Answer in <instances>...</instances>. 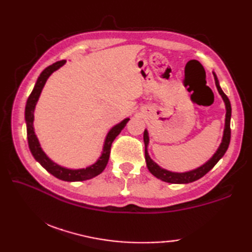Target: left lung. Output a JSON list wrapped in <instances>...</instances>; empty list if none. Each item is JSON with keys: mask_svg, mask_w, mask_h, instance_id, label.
Listing matches in <instances>:
<instances>
[{"mask_svg": "<svg viewBox=\"0 0 252 252\" xmlns=\"http://www.w3.org/2000/svg\"><path fill=\"white\" fill-rule=\"evenodd\" d=\"M213 77H215V81L217 89L219 91V94L221 95V97L225 104V125H224V131H223V137H222V142L220 144V146L217 149V152L213 154V156L208 160L207 162L201 164L200 167H198L196 169H192L189 171H186V172H173V171H169L167 169H163L160 167L159 164H157L154 160L151 158L148 154V144H149V134L148 131L145 129L144 131V143H145V160H146V165L147 169L149 170L154 176H156L157 179L161 180L163 182H168V183H172V184H187V183H191V182L199 180L202 178L203 175L208 173L215 165L217 162L220 160L224 154L226 153L228 145H229V141H231V116H232V107L231 103H229V99L227 96L224 94L222 91L220 83H219V80L217 74L213 72Z\"/></svg>", "mask_w": 252, "mask_h": 252, "instance_id": "1", "label": "left lung"}]
</instances>
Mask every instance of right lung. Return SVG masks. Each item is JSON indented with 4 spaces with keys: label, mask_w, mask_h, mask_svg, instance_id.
I'll return each mask as SVG.
<instances>
[{
    "label": "right lung",
    "mask_w": 252,
    "mask_h": 252,
    "mask_svg": "<svg viewBox=\"0 0 252 252\" xmlns=\"http://www.w3.org/2000/svg\"><path fill=\"white\" fill-rule=\"evenodd\" d=\"M65 63H66V61H61L53 63V65L46 67L44 70L41 72L39 78H37L36 82L34 84V88L32 90L28 99H27L26 109H25V121L27 125V138H28L29 149L32 154V156L34 157L36 161L39 162L42 167L47 171V172L51 173L52 175H54L55 178L63 181L79 182V181L90 180L103 172L107 163H108L111 144L114 142L115 138L119 135V133L122 131L123 127L126 126L127 121L130 120V118H126L125 120H122L121 122L118 123V125L114 126L108 131L104 141L103 152H101V155L93 164H91L89 167L82 168V169H69L66 167H62V165L53 161V160L44 153L43 149H42L39 138H37L34 132V126H33L34 109H35L37 100H39L42 90H43L44 85L47 81V79L50 78V76L53 72L58 70V69L65 65Z\"/></svg>",
    "instance_id": "obj_1"
}]
</instances>
